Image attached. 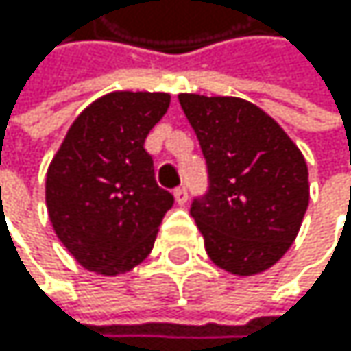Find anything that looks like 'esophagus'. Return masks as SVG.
I'll use <instances>...</instances> for the list:
<instances>
[{"mask_svg": "<svg viewBox=\"0 0 351 351\" xmlns=\"http://www.w3.org/2000/svg\"><path fill=\"white\" fill-rule=\"evenodd\" d=\"M174 202H177L179 206H185V204H187V191H185L183 187L174 189Z\"/></svg>", "mask_w": 351, "mask_h": 351, "instance_id": "34e87169", "label": "esophagus"}]
</instances>
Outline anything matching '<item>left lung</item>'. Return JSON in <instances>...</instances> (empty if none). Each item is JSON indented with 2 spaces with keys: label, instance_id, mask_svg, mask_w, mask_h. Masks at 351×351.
<instances>
[{
  "label": "left lung",
  "instance_id": "1",
  "mask_svg": "<svg viewBox=\"0 0 351 351\" xmlns=\"http://www.w3.org/2000/svg\"><path fill=\"white\" fill-rule=\"evenodd\" d=\"M206 158L210 189L191 204L210 261L234 276L276 265L295 242L307 204V164L261 107L238 97L179 94Z\"/></svg>",
  "mask_w": 351,
  "mask_h": 351
}]
</instances>
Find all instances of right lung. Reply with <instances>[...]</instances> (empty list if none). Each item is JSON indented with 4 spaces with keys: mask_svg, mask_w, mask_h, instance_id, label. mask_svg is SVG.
<instances>
[{
    "mask_svg": "<svg viewBox=\"0 0 351 351\" xmlns=\"http://www.w3.org/2000/svg\"><path fill=\"white\" fill-rule=\"evenodd\" d=\"M168 105L166 92L105 94L75 117L48 166L50 223L88 271L126 274L154 248L174 197L158 187L145 138Z\"/></svg>",
    "mask_w": 351,
    "mask_h": 351,
    "instance_id": "obj_1",
    "label": "right lung"
}]
</instances>
